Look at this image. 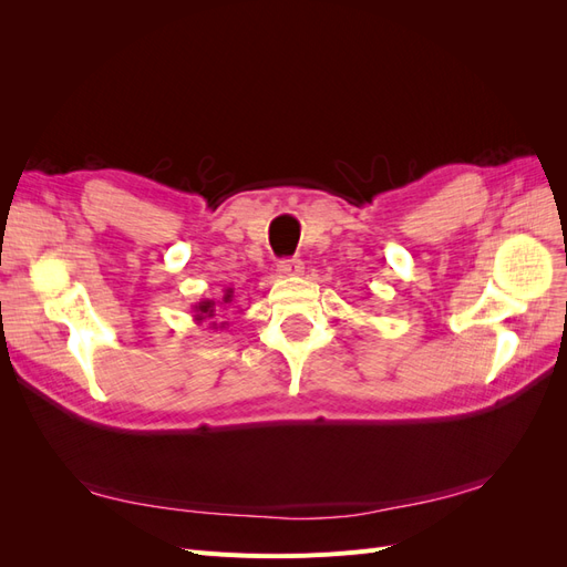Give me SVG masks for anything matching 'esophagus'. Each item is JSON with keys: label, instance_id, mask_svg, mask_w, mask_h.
<instances>
[{"label": "esophagus", "instance_id": "esophagus-1", "mask_svg": "<svg viewBox=\"0 0 567 567\" xmlns=\"http://www.w3.org/2000/svg\"><path fill=\"white\" fill-rule=\"evenodd\" d=\"M279 277H298V274L302 271V262L298 260V257H290V260H281L279 267Z\"/></svg>", "mask_w": 567, "mask_h": 567}]
</instances>
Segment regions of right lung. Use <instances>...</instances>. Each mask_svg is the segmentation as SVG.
<instances>
[{
  "label": "right lung",
  "instance_id": "right-lung-1",
  "mask_svg": "<svg viewBox=\"0 0 567 567\" xmlns=\"http://www.w3.org/2000/svg\"><path fill=\"white\" fill-rule=\"evenodd\" d=\"M234 300V290L231 288H227L225 290V296H221V300H200V302H196V305H192V312H194V321L200 326V323H205L208 326L210 331H227V321H219L217 319V312H219V307L221 310H227V305Z\"/></svg>",
  "mask_w": 567,
  "mask_h": 567
}]
</instances>
